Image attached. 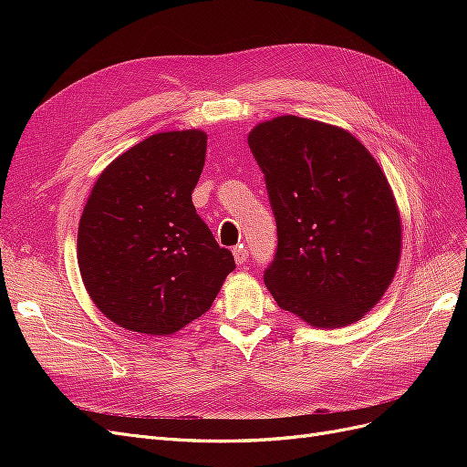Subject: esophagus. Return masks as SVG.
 <instances>
[{"instance_id": "obj_1", "label": "esophagus", "mask_w": 467, "mask_h": 467, "mask_svg": "<svg viewBox=\"0 0 467 467\" xmlns=\"http://www.w3.org/2000/svg\"><path fill=\"white\" fill-rule=\"evenodd\" d=\"M234 257H235V263H237V265H245V263H247V257H249L247 247H245V245L234 247Z\"/></svg>"}]
</instances>
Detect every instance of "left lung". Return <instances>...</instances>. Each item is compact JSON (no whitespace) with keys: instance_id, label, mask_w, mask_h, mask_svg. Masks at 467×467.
I'll use <instances>...</instances> for the list:
<instances>
[{"instance_id":"1","label":"left lung","mask_w":467,"mask_h":467,"mask_svg":"<svg viewBox=\"0 0 467 467\" xmlns=\"http://www.w3.org/2000/svg\"><path fill=\"white\" fill-rule=\"evenodd\" d=\"M278 245L265 285L278 307L317 327L360 319L400 263L401 222L379 165L331 124L278 117L251 130Z\"/></svg>"}]
</instances>
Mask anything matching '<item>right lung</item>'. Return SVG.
<instances>
[{
    "label": "right lung",
    "instance_id": "right-lung-1",
    "mask_svg": "<svg viewBox=\"0 0 467 467\" xmlns=\"http://www.w3.org/2000/svg\"><path fill=\"white\" fill-rule=\"evenodd\" d=\"M204 160V132H161L119 155L95 182L78 263L95 306L124 329L179 331L208 312L235 268L191 199Z\"/></svg>",
    "mask_w": 467,
    "mask_h": 467
}]
</instances>
